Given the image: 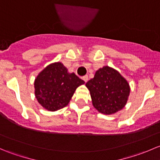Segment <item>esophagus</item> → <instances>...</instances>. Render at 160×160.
Here are the masks:
<instances>
[{
    "label": "esophagus",
    "instance_id": "1",
    "mask_svg": "<svg viewBox=\"0 0 160 160\" xmlns=\"http://www.w3.org/2000/svg\"><path fill=\"white\" fill-rule=\"evenodd\" d=\"M82 80H83V81L86 83V82H88V76H83V77H82Z\"/></svg>",
    "mask_w": 160,
    "mask_h": 160
}]
</instances>
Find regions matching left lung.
<instances>
[{
	"mask_svg": "<svg viewBox=\"0 0 160 160\" xmlns=\"http://www.w3.org/2000/svg\"><path fill=\"white\" fill-rule=\"evenodd\" d=\"M86 86L90 90L93 107L105 114H114L123 108L130 93L127 80L109 67L99 69Z\"/></svg>",
	"mask_w": 160,
	"mask_h": 160,
	"instance_id": "left-lung-1",
	"label": "left lung"
}]
</instances>
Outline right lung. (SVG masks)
<instances>
[{
	"instance_id": "1",
	"label": "right lung",
	"mask_w": 160,
	"mask_h": 160,
	"mask_svg": "<svg viewBox=\"0 0 160 160\" xmlns=\"http://www.w3.org/2000/svg\"><path fill=\"white\" fill-rule=\"evenodd\" d=\"M84 81L74 72L69 73L61 62L50 64L35 80V94L38 103L50 111L59 110L70 102L76 89Z\"/></svg>"
}]
</instances>
